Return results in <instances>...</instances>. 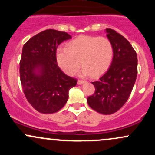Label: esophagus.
I'll return each instance as SVG.
<instances>
[{"label":"esophagus","mask_w":155,"mask_h":155,"mask_svg":"<svg viewBox=\"0 0 155 155\" xmlns=\"http://www.w3.org/2000/svg\"><path fill=\"white\" fill-rule=\"evenodd\" d=\"M85 82V81H84V80H78V84H84Z\"/></svg>","instance_id":"1"}]
</instances>
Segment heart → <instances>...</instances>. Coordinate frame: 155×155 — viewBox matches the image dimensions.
<instances>
[{
	"label": "heart",
	"instance_id": "1",
	"mask_svg": "<svg viewBox=\"0 0 155 155\" xmlns=\"http://www.w3.org/2000/svg\"><path fill=\"white\" fill-rule=\"evenodd\" d=\"M113 52L111 41L106 37L81 35L68 42L66 48H58L56 60L67 75H74L81 63L84 67L81 71L83 76L90 74L97 76L108 70Z\"/></svg>",
	"mask_w": 155,
	"mask_h": 155
}]
</instances>
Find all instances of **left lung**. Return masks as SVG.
<instances>
[{
  "instance_id": "1",
  "label": "left lung",
  "mask_w": 155,
  "mask_h": 155,
  "mask_svg": "<svg viewBox=\"0 0 155 155\" xmlns=\"http://www.w3.org/2000/svg\"><path fill=\"white\" fill-rule=\"evenodd\" d=\"M106 31L113 47V60L106 74L92 82L95 91L87 97V103L98 113L111 114L123 106L132 92L138 73V58L124 36L110 28Z\"/></svg>"
}]
</instances>
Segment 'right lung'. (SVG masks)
Masks as SVG:
<instances>
[{"instance_id": "obj_1", "label": "right lung", "mask_w": 155, "mask_h": 155, "mask_svg": "<svg viewBox=\"0 0 155 155\" xmlns=\"http://www.w3.org/2000/svg\"><path fill=\"white\" fill-rule=\"evenodd\" d=\"M71 38L65 32L49 29L24 44L19 62V76L25 97L42 114L58 111L66 104L70 89L77 79L60 70L56 60L59 44Z\"/></svg>"}]
</instances>
